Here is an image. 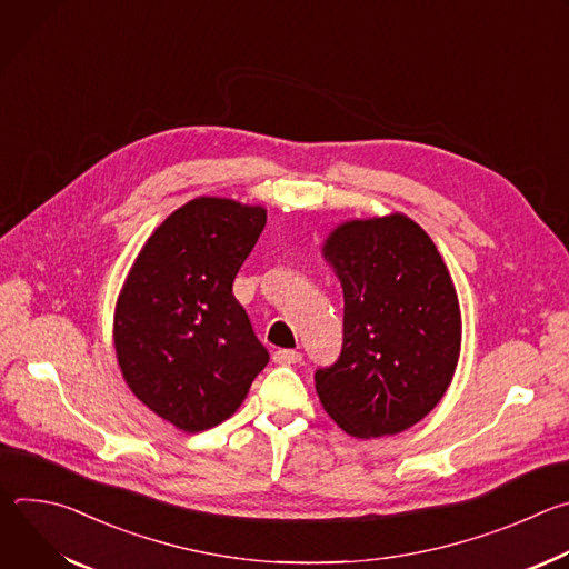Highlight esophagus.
Wrapping results in <instances>:
<instances>
[{"label": "esophagus", "instance_id": "obj_1", "mask_svg": "<svg viewBox=\"0 0 569 569\" xmlns=\"http://www.w3.org/2000/svg\"><path fill=\"white\" fill-rule=\"evenodd\" d=\"M272 360L277 365H297L301 360V353L292 351V349H279V351L272 353Z\"/></svg>", "mask_w": 569, "mask_h": 569}]
</instances>
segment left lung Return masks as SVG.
Wrapping results in <instances>:
<instances>
[{
	"mask_svg": "<svg viewBox=\"0 0 569 569\" xmlns=\"http://www.w3.org/2000/svg\"><path fill=\"white\" fill-rule=\"evenodd\" d=\"M321 257L345 292V345L317 369L327 415L356 439L391 437L426 419L461 351V310L432 238L405 213L340 222Z\"/></svg>",
	"mask_w": 569,
	"mask_h": 569,
	"instance_id": "1",
	"label": "left lung"
}]
</instances>
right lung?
<instances>
[{"label": "right lung", "mask_w": 569, "mask_h": 569, "mask_svg": "<svg viewBox=\"0 0 569 569\" xmlns=\"http://www.w3.org/2000/svg\"><path fill=\"white\" fill-rule=\"evenodd\" d=\"M266 220L261 204L189 200L143 242L117 297L121 376L150 412L182 432L227 421L270 360L231 292Z\"/></svg>", "instance_id": "1"}]
</instances>
